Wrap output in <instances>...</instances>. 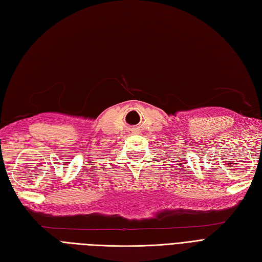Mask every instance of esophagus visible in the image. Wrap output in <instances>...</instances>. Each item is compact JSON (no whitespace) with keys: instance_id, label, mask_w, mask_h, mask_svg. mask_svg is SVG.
Here are the masks:
<instances>
[{"instance_id":"esophagus-1","label":"esophagus","mask_w":262,"mask_h":262,"mask_svg":"<svg viewBox=\"0 0 262 262\" xmlns=\"http://www.w3.org/2000/svg\"><path fill=\"white\" fill-rule=\"evenodd\" d=\"M139 132H140V130H139V128H134V129L132 130V133H133V134H139Z\"/></svg>"}]
</instances>
